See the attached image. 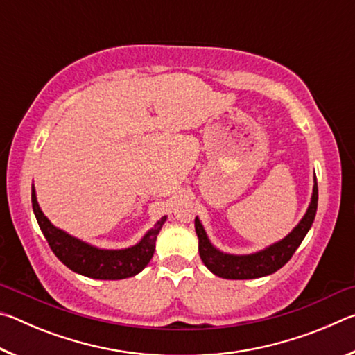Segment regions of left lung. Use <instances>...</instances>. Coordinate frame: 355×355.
<instances>
[{
    "mask_svg": "<svg viewBox=\"0 0 355 355\" xmlns=\"http://www.w3.org/2000/svg\"><path fill=\"white\" fill-rule=\"evenodd\" d=\"M313 182L315 184L313 192H311L310 205L307 211H305L304 218L299 220V224L284 239L268 245L263 250L254 252V254L233 255L225 254V252L214 248L211 241H209L200 219L196 218V233L199 236V254L203 264L214 275H218V277L232 280L258 279L279 271L284 264L288 263L294 252H296L315 220L318 208L316 177L313 178Z\"/></svg>",
    "mask_w": 355,
    "mask_h": 355,
    "instance_id": "1",
    "label": "left lung"
}]
</instances>
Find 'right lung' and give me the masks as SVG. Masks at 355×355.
<instances>
[{
  "label": "right lung",
  "mask_w": 355,
  "mask_h": 355,
  "mask_svg": "<svg viewBox=\"0 0 355 355\" xmlns=\"http://www.w3.org/2000/svg\"><path fill=\"white\" fill-rule=\"evenodd\" d=\"M33 209L37 224L50 244L51 250L65 266L76 274L100 280H120L139 274L152 260L156 236L163 228L167 216H163L153 228L141 238V241L127 249H100L69 235L67 232L55 227L39 207L35 189L33 186Z\"/></svg>",
  "instance_id": "obj_1"
}]
</instances>
